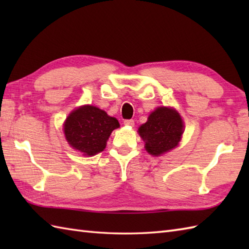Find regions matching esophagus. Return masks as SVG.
Returning a JSON list of instances; mask_svg holds the SVG:
<instances>
[{
    "label": "esophagus",
    "instance_id": "esophagus-1",
    "mask_svg": "<svg viewBox=\"0 0 249 249\" xmlns=\"http://www.w3.org/2000/svg\"><path fill=\"white\" fill-rule=\"evenodd\" d=\"M124 125H126V126H134L135 125V121L134 120H125L124 121Z\"/></svg>",
    "mask_w": 249,
    "mask_h": 249
}]
</instances>
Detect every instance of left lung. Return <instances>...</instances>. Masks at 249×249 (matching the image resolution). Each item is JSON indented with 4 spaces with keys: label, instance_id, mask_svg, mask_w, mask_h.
<instances>
[{
    "label": "left lung",
    "instance_id": "obj_1",
    "mask_svg": "<svg viewBox=\"0 0 249 249\" xmlns=\"http://www.w3.org/2000/svg\"><path fill=\"white\" fill-rule=\"evenodd\" d=\"M183 122L174 109L160 107L139 127V135L151 155L160 156L176 147L183 134Z\"/></svg>",
    "mask_w": 249,
    "mask_h": 249
}]
</instances>
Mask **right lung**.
<instances>
[{"mask_svg":"<svg viewBox=\"0 0 249 249\" xmlns=\"http://www.w3.org/2000/svg\"><path fill=\"white\" fill-rule=\"evenodd\" d=\"M120 127L116 119L94 106H82L66 119L64 133L68 143L84 155L104 151L112 130Z\"/></svg>","mask_w":249,"mask_h":249,"instance_id":"1","label":"right lung"}]
</instances>
